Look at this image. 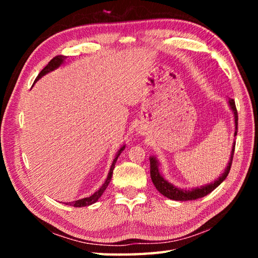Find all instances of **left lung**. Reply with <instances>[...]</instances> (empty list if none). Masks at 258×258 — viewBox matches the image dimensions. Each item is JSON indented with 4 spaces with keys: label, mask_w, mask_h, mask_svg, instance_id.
<instances>
[{
    "label": "left lung",
    "mask_w": 258,
    "mask_h": 258,
    "mask_svg": "<svg viewBox=\"0 0 258 258\" xmlns=\"http://www.w3.org/2000/svg\"><path fill=\"white\" fill-rule=\"evenodd\" d=\"M228 105L229 108L232 109L233 115H234V123H235V133L234 136L237 135V122H238V116H237V109L236 106H235V101L234 100H229L228 101ZM234 150H235V142L233 143L232 146V151H231V155H229V161L227 163V166L224 169V172L218 176L216 179H214L213 182L202 185V186H196V187H191V188H183V187H177L174 184L169 183L167 179L163 177V175L161 174L160 171V162H158L157 158L155 156H150V163H151V178L153 184L155 185L156 189L160 191L162 195L169 200L173 201H194L197 199H202L206 195H208L215 189L217 186H220L224 179L227 177V175L229 173V169H231L232 166V161H233V155H234Z\"/></svg>",
    "instance_id": "left-lung-1"
}]
</instances>
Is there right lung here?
Wrapping results in <instances>:
<instances>
[{
  "label": "right lung",
  "instance_id": "add662e5",
  "mask_svg": "<svg viewBox=\"0 0 258 258\" xmlns=\"http://www.w3.org/2000/svg\"><path fill=\"white\" fill-rule=\"evenodd\" d=\"M65 59H67V56H63V55H58V56H55L54 58H52L50 62H48V64L46 65V67L43 69L40 74L37 75V78L35 79V82H37L38 80H40L42 76L46 75L47 73L52 72V71L58 69L59 67H61L62 64H64ZM34 82V83H35ZM125 150V144L120 147V149L117 151L116 155H115L114 160H113V163L111 165V168H109V172L107 174V177L105 179V182H104V184L101 186L100 188H98V190H96L95 193H93L91 196L89 197H84V199H81V200H78V201H73V202H69L67 203V205H70V206H74V207H84V206H90L92 204H94V203H96L98 201V199L102 196V194L104 193V190L106 189V187L108 186L109 182H111L112 179V175H113V169L115 167V163H116L118 156L120 155V153H122L123 151Z\"/></svg>",
  "mask_w": 258,
  "mask_h": 258
}]
</instances>
